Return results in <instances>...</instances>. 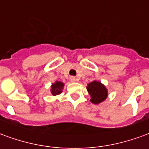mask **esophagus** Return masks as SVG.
Listing matches in <instances>:
<instances>
[{
    "label": "esophagus",
    "mask_w": 149,
    "mask_h": 149,
    "mask_svg": "<svg viewBox=\"0 0 149 149\" xmlns=\"http://www.w3.org/2000/svg\"><path fill=\"white\" fill-rule=\"evenodd\" d=\"M70 80L71 82H76V81H77V79H76L75 77H73V76H72V77H70Z\"/></svg>",
    "instance_id": "esophagus-1"
}]
</instances>
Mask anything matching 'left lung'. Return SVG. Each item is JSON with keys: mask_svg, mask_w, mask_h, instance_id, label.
Returning a JSON list of instances; mask_svg holds the SVG:
<instances>
[{"mask_svg": "<svg viewBox=\"0 0 149 149\" xmlns=\"http://www.w3.org/2000/svg\"><path fill=\"white\" fill-rule=\"evenodd\" d=\"M86 89L91 95V102L94 104H99L107 98L108 91L102 82L94 80L88 84Z\"/></svg>", "mask_w": 149, "mask_h": 149, "instance_id": "obj_1", "label": "left lung"}]
</instances>
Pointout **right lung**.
Instances as JSON below:
<instances>
[{
    "label": "right lung",
    "mask_w": 149,
    "mask_h": 149,
    "mask_svg": "<svg viewBox=\"0 0 149 149\" xmlns=\"http://www.w3.org/2000/svg\"><path fill=\"white\" fill-rule=\"evenodd\" d=\"M64 83L62 82H58L56 81L55 83H53L51 86V93L53 96H56L58 94H61L63 92V89Z\"/></svg>",
    "instance_id": "right-lung-1"
}]
</instances>
